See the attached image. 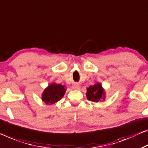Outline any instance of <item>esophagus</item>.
Returning <instances> with one entry per match:
<instances>
[{"mask_svg":"<svg viewBox=\"0 0 148 148\" xmlns=\"http://www.w3.org/2000/svg\"><path fill=\"white\" fill-rule=\"evenodd\" d=\"M80 88V85L78 84H74L73 86H72V88L74 90H78Z\"/></svg>","mask_w":148,"mask_h":148,"instance_id":"esophagus-1","label":"esophagus"}]
</instances>
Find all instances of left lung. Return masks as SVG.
Returning <instances> with one entry per match:
<instances>
[{
    "instance_id": "left-lung-1",
    "label": "left lung",
    "mask_w": 148,
    "mask_h": 148,
    "mask_svg": "<svg viewBox=\"0 0 148 148\" xmlns=\"http://www.w3.org/2000/svg\"><path fill=\"white\" fill-rule=\"evenodd\" d=\"M86 95L88 100L94 102H98L101 100H104L105 99L104 90L100 83L95 84L88 87Z\"/></svg>"
}]
</instances>
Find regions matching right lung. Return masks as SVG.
Listing matches in <instances>:
<instances>
[{"label": "right lung", "mask_w": 148, "mask_h": 148, "mask_svg": "<svg viewBox=\"0 0 148 148\" xmlns=\"http://www.w3.org/2000/svg\"><path fill=\"white\" fill-rule=\"evenodd\" d=\"M66 90L64 86L56 83L51 84L44 90L42 94V100L46 103H55L61 100L64 95Z\"/></svg>", "instance_id": "1"}]
</instances>
